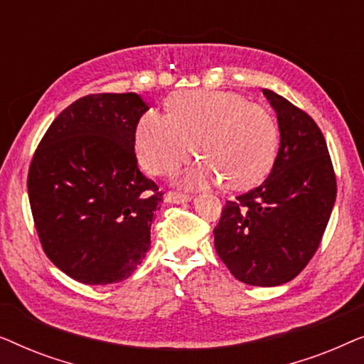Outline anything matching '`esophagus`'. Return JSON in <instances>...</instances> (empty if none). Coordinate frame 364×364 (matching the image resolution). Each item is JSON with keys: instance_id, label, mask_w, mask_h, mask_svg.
<instances>
[{"instance_id": "34e87169", "label": "esophagus", "mask_w": 364, "mask_h": 364, "mask_svg": "<svg viewBox=\"0 0 364 364\" xmlns=\"http://www.w3.org/2000/svg\"><path fill=\"white\" fill-rule=\"evenodd\" d=\"M166 200L171 203H186V202H191L192 197L188 196V193H183V192H167Z\"/></svg>"}]
</instances>
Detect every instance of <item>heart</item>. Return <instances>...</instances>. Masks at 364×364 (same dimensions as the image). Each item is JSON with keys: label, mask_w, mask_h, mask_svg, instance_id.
Masks as SVG:
<instances>
[{"label": "heart", "mask_w": 364, "mask_h": 364, "mask_svg": "<svg viewBox=\"0 0 364 364\" xmlns=\"http://www.w3.org/2000/svg\"><path fill=\"white\" fill-rule=\"evenodd\" d=\"M168 114L147 111L136 129V154L152 176H172L193 152L188 186L222 182L242 188L270 171L278 149L277 122L265 107L233 92L186 91L167 102Z\"/></svg>", "instance_id": "heart-1"}]
</instances>
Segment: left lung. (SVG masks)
<instances>
[{
    "instance_id": "left-lung-1",
    "label": "left lung",
    "mask_w": 364,
    "mask_h": 364,
    "mask_svg": "<svg viewBox=\"0 0 364 364\" xmlns=\"http://www.w3.org/2000/svg\"><path fill=\"white\" fill-rule=\"evenodd\" d=\"M280 149L260 186L227 200L215 250L237 280L277 287L295 278L320 247L336 198V176L320 127L270 89Z\"/></svg>"
}]
</instances>
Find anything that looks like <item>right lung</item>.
<instances>
[{
    "label": "right lung",
    "instance_id": "1",
    "mask_svg": "<svg viewBox=\"0 0 364 364\" xmlns=\"http://www.w3.org/2000/svg\"><path fill=\"white\" fill-rule=\"evenodd\" d=\"M147 109L136 92L77 99L54 119L29 166L28 196L43 250L86 285L126 280L151 248L162 192L139 171L134 152Z\"/></svg>",
    "mask_w": 364,
    "mask_h": 364
}]
</instances>
